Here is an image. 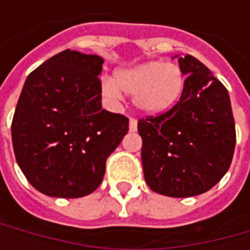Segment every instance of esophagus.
<instances>
[{
  "label": "esophagus",
  "instance_id": "1",
  "mask_svg": "<svg viewBox=\"0 0 250 250\" xmlns=\"http://www.w3.org/2000/svg\"><path fill=\"white\" fill-rule=\"evenodd\" d=\"M129 130L130 132H136L138 130V121L135 118H130L129 120Z\"/></svg>",
  "mask_w": 250,
  "mask_h": 250
}]
</instances>
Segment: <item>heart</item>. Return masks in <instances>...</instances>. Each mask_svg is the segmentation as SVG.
<instances>
[{"mask_svg":"<svg viewBox=\"0 0 250 250\" xmlns=\"http://www.w3.org/2000/svg\"><path fill=\"white\" fill-rule=\"evenodd\" d=\"M185 90V73L175 62L149 61L117 71L114 81L104 79L101 93L117 100L121 91L132 96L133 105L145 114L156 115L171 110Z\"/></svg>","mask_w":250,"mask_h":250,"instance_id":"1","label":"heart"}]
</instances>
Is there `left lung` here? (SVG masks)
<instances>
[{
	"label": "left lung",
	"mask_w": 250,
	"mask_h": 250,
	"mask_svg": "<svg viewBox=\"0 0 250 250\" xmlns=\"http://www.w3.org/2000/svg\"><path fill=\"white\" fill-rule=\"evenodd\" d=\"M178 62L187 76L181 99L167 112L139 120L138 130L150 189L190 197L226 175L235 149V121L228 91L206 65L189 54Z\"/></svg>",
	"instance_id": "8db88e82"
}]
</instances>
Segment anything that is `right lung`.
<instances>
[{"mask_svg": "<svg viewBox=\"0 0 250 250\" xmlns=\"http://www.w3.org/2000/svg\"><path fill=\"white\" fill-rule=\"evenodd\" d=\"M99 55L65 50L24 82L12 120V145L24 177L47 196L75 199L100 187L105 161L129 120L101 108Z\"/></svg>", "mask_w": 250, "mask_h": 250, "instance_id": "1", "label": "right lung"}]
</instances>
